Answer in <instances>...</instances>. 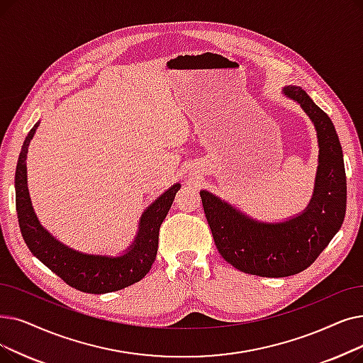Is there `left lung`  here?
<instances>
[{"mask_svg": "<svg viewBox=\"0 0 363 363\" xmlns=\"http://www.w3.org/2000/svg\"><path fill=\"white\" fill-rule=\"evenodd\" d=\"M281 91L301 105L318 132L319 166L306 211L283 223H262L200 191L219 254L238 270L261 277H286L310 267L341 228L347 204L342 148L334 123L301 87L286 86Z\"/></svg>", "mask_w": 363, "mask_h": 363, "instance_id": "obj_1", "label": "left lung"}]
</instances>
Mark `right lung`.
<instances>
[{
    "instance_id": "1",
    "label": "right lung",
    "mask_w": 363,
    "mask_h": 363,
    "mask_svg": "<svg viewBox=\"0 0 363 363\" xmlns=\"http://www.w3.org/2000/svg\"><path fill=\"white\" fill-rule=\"evenodd\" d=\"M40 121L25 138L16 167V211H18L22 238L45 267L56 273L69 286L87 294H106L128 288L151 270L159 247V231L181 184L172 185L144 211L133 243L120 257L93 255L68 247L47 231L34 212L26 181V154Z\"/></svg>"
}]
</instances>
